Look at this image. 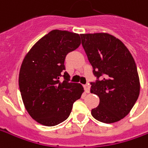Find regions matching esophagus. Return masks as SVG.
I'll return each instance as SVG.
<instances>
[{"label": "esophagus", "mask_w": 148, "mask_h": 148, "mask_svg": "<svg viewBox=\"0 0 148 148\" xmlns=\"http://www.w3.org/2000/svg\"><path fill=\"white\" fill-rule=\"evenodd\" d=\"M83 87H84V90H85L86 93H89L90 92V86L89 85H84Z\"/></svg>", "instance_id": "34e87169"}]
</instances>
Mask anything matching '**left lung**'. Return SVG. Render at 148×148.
Here are the masks:
<instances>
[{
    "label": "left lung",
    "instance_id": "obj_1",
    "mask_svg": "<svg viewBox=\"0 0 148 148\" xmlns=\"http://www.w3.org/2000/svg\"><path fill=\"white\" fill-rule=\"evenodd\" d=\"M80 35L93 73L100 78L91 83L90 93L99 98L91 115L105 123L118 122L129 114L139 95V77L134 58L122 41L108 33Z\"/></svg>",
    "mask_w": 148,
    "mask_h": 148
}]
</instances>
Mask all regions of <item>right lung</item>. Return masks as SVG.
Returning a JSON list of instances; mask_svg holds the SVG:
<instances>
[{"label": "right lung", "instance_id": "add662e5", "mask_svg": "<svg viewBox=\"0 0 148 148\" xmlns=\"http://www.w3.org/2000/svg\"><path fill=\"white\" fill-rule=\"evenodd\" d=\"M81 44L78 34L54 29L41 38L26 53L19 74L22 100L29 114L40 124L55 126L70 115L73 103L84 92L81 84L68 82L64 72L66 54Z\"/></svg>", "mask_w": 148, "mask_h": 148}]
</instances>
